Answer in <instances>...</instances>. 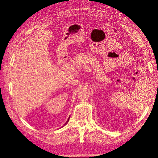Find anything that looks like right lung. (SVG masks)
I'll return each mask as SVG.
<instances>
[{"label": "right lung", "mask_w": 158, "mask_h": 158, "mask_svg": "<svg viewBox=\"0 0 158 158\" xmlns=\"http://www.w3.org/2000/svg\"><path fill=\"white\" fill-rule=\"evenodd\" d=\"M69 118H70V117H69ZM69 121V119H68V121H66V123H65V124H64V125H66V123H68V121Z\"/></svg>", "instance_id": "obj_1"}]
</instances>
